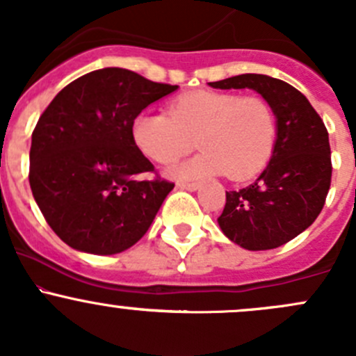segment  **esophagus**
<instances>
[{
	"mask_svg": "<svg viewBox=\"0 0 356 356\" xmlns=\"http://www.w3.org/2000/svg\"><path fill=\"white\" fill-rule=\"evenodd\" d=\"M177 188L186 189V191H196L200 189V184L198 182H177Z\"/></svg>",
	"mask_w": 356,
	"mask_h": 356,
	"instance_id": "34e87169",
	"label": "esophagus"
}]
</instances>
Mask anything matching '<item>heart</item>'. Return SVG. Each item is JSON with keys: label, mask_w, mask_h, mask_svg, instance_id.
Returning <instances> with one entry per match:
<instances>
[{"label": "heart", "mask_w": 356, "mask_h": 356, "mask_svg": "<svg viewBox=\"0 0 356 356\" xmlns=\"http://www.w3.org/2000/svg\"><path fill=\"white\" fill-rule=\"evenodd\" d=\"M170 115L143 111L132 122L136 146L156 163H174L198 141V156L175 165V179L224 174L232 181L254 177L274 152L277 124L272 106L258 96L231 91L186 92L170 103Z\"/></svg>", "instance_id": "heart-1"}]
</instances>
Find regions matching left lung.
Segmentation results:
<instances>
[{
    "label": "left lung",
    "instance_id": "1",
    "mask_svg": "<svg viewBox=\"0 0 356 356\" xmlns=\"http://www.w3.org/2000/svg\"><path fill=\"white\" fill-rule=\"evenodd\" d=\"M215 89H253L277 124L267 168L248 188L225 191L217 218L222 232L245 250H274L310 227L331 188V146L324 122L296 88L261 74L208 82Z\"/></svg>",
    "mask_w": 356,
    "mask_h": 356
}]
</instances>
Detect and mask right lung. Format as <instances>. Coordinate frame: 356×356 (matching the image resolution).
Instances as JSON below:
<instances>
[{"instance_id": "add662e5", "label": "right lung", "mask_w": 356, "mask_h": 356, "mask_svg": "<svg viewBox=\"0 0 356 356\" xmlns=\"http://www.w3.org/2000/svg\"><path fill=\"white\" fill-rule=\"evenodd\" d=\"M179 86L127 68L89 72L65 86L32 132V195L55 234L77 251L115 254L139 241L174 184L132 139V122Z\"/></svg>"}]
</instances>
